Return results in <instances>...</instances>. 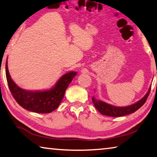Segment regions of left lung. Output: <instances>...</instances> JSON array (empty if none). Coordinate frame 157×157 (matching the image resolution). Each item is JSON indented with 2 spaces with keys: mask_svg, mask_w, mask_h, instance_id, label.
Listing matches in <instances>:
<instances>
[{
  "mask_svg": "<svg viewBox=\"0 0 157 157\" xmlns=\"http://www.w3.org/2000/svg\"><path fill=\"white\" fill-rule=\"evenodd\" d=\"M150 90L151 86L150 87V89H149L147 94H146V95L142 98V99H140L139 101H138L137 102L134 103V104L128 106V107H115V106L107 104V103L102 102V101L101 100L95 99L94 97L92 98V101L93 102H94L95 107L99 111V112L100 113H102V115L111 117H121L134 113L139 109V108L141 107L142 106L145 104V101L147 100L148 95L150 94Z\"/></svg>",
  "mask_w": 157,
  "mask_h": 157,
  "instance_id": "left-lung-1",
  "label": "left lung"
}]
</instances>
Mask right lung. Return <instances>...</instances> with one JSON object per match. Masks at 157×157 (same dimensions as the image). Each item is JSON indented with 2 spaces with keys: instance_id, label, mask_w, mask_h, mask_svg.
<instances>
[{
  "instance_id": "1",
  "label": "right lung",
  "mask_w": 157,
  "mask_h": 157,
  "mask_svg": "<svg viewBox=\"0 0 157 157\" xmlns=\"http://www.w3.org/2000/svg\"><path fill=\"white\" fill-rule=\"evenodd\" d=\"M5 73L10 91L18 104L26 110L39 113H50L59 107L66 89L77 74L74 71L65 74L50 90L30 91L20 88L13 82L7 68V62L5 64Z\"/></svg>"
}]
</instances>
